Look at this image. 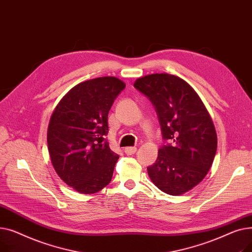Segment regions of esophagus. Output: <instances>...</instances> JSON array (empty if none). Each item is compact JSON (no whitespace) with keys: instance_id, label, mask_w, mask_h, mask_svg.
<instances>
[{"instance_id":"1","label":"esophagus","mask_w":252,"mask_h":252,"mask_svg":"<svg viewBox=\"0 0 252 252\" xmlns=\"http://www.w3.org/2000/svg\"><path fill=\"white\" fill-rule=\"evenodd\" d=\"M125 152L127 155L135 154L137 152V148L136 147H126V148H125Z\"/></svg>"}]
</instances>
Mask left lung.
Listing matches in <instances>:
<instances>
[{
	"label": "left lung",
	"instance_id": "obj_1",
	"mask_svg": "<svg viewBox=\"0 0 252 252\" xmlns=\"http://www.w3.org/2000/svg\"><path fill=\"white\" fill-rule=\"evenodd\" d=\"M134 87L153 104L166 142L148 175L166 194L186 193L204 179L215 159L218 138L211 117L193 88L176 75H145Z\"/></svg>",
	"mask_w": 252,
	"mask_h": 252
}]
</instances>
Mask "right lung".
<instances>
[{
    "instance_id": "obj_1",
    "label": "right lung",
    "mask_w": 252,
    "mask_h": 252,
    "mask_svg": "<svg viewBox=\"0 0 252 252\" xmlns=\"http://www.w3.org/2000/svg\"><path fill=\"white\" fill-rule=\"evenodd\" d=\"M125 88L114 76L90 79L73 87L51 116L47 141L52 164L79 193L99 192L111 182L119 156L105 138L108 112Z\"/></svg>"
}]
</instances>
